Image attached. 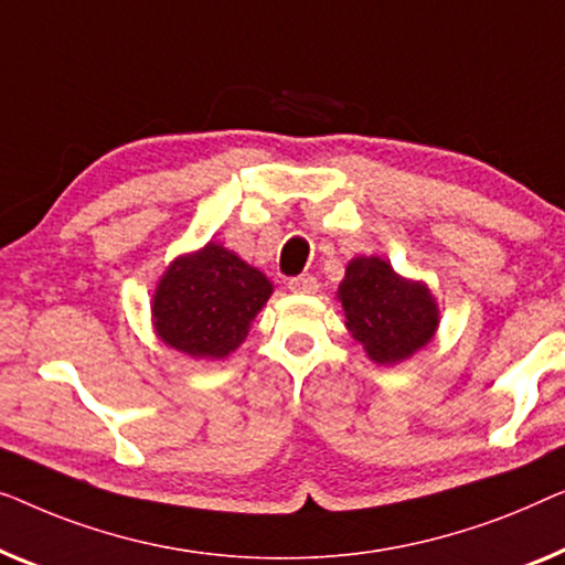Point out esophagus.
Instances as JSON below:
<instances>
[{
	"label": "esophagus",
	"instance_id": "34e87169",
	"mask_svg": "<svg viewBox=\"0 0 565 565\" xmlns=\"http://www.w3.org/2000/svg\"><path fill=\"white\" fill-rule=\"evenodd\" d=\"M289 289L294 294H315L317 289H320V284H317L312 274H301V276H294V279H289Z\"/></svg>",
	"mask_w": 565,
	"mask_h": 565
}]
</instances>
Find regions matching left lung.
Masks as SVG:
<instances>
[{
  "label": "left lung",
  "mask_w": 565,
  "mask_h": 565,
  "mask_svg": "<svg viewBox=\"0 0 565 565\" xmlns=\"http://www.w3.org/2000/svg\"><path fill=\"white\" fill-rule=\"evenodd\" d=\"M345 328L381 365L402 363L430 343L440 312L423 281L402 279L379 256H359L338 286Z\"/></svg>",
  "instance_id": "obj_1"
}]
</instances>
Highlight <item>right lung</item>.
Returning a JSON list of instances; mask_svg holds the SVG:
<instances>
[{
  "label": "right lung",
  "mask_w": 565,
  "mask_h": 565,
  "mask_svg": "<svg viewBox=\"0 0 565 565\" xmlns=\"http://www.w3.org/2000/svg\"><path fill=\"white\" fill-rule=\"evenodd\" d=\"M274 284L220 243L179 256L153 294V324L166 345L192 359H225L248 335Z\"/></svg>",
  "instance_id": "1"
}]
</instances>
